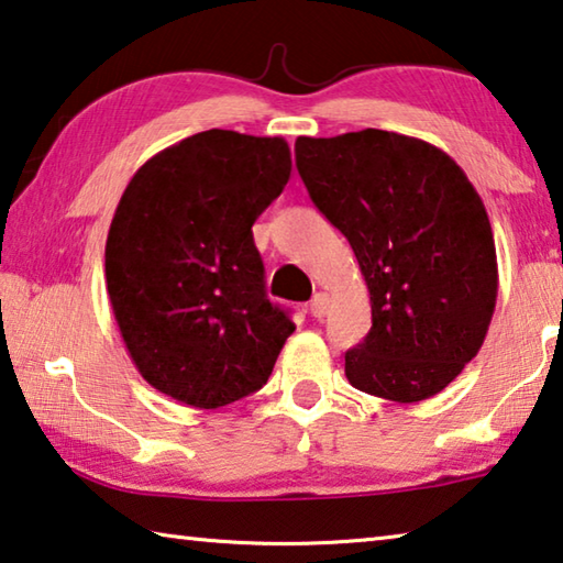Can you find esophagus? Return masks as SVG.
Returning a JSON list of instances; mask_svg holds the SVG:
<instances>
[{"mask_svg": "<svg viewBox=\"0 0 563 563\" xmlns=\"http://www.w3.org/2000/svg\"><path fill=\"white\" fill-rule=\"evenodd\" d=\"M309 313L313 319H323L329 313V294H317V297L311 299L309 303Z\"/></svg>", "mask_w": 563, "mask_h": 563, "instance_id": "1", "label": "esophagus"}]
</instances>
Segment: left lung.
I'll list each match as a JSON object with an SVG mask.
<instances>
[{
	"label": "left lung",
	"mask_w": 563,
	"mask_h": 563,
	"mask_svg": "<svg viewBox=\"0 0 563 563\" xmlns=\"http://www.w3.org/2000/svg\"><path fill=\"white\" fill-rule=\"evenodd\" d=\"M294 153L371 294L373 327L346 351L349 383L396 402L438 396L477 356L497 303L495 236L477 190L440 147L378 128L301 135Z\"/></svg>",
	"instance_id": "left-lung-1"
}]
</instances>
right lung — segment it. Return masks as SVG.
Listing matches in <instances>:
<instances>
[{
    "label": "right lung",
    "instance_id": "add662e5",
    "mask_svg": "<svg viewBox=\"0 0 563 563\" xmlns=\"http://www.w3.org/2000/svg\"><path fill=\"white\" fill-rule=\"evenodd\" d=\"M291 175L284 137L195 133L141 165L106 240V284L141 376L190 408L260 390L294 333L266 299L252 224Z\"/></svg>",
    "mask_w": 563,
    "mask_h": 563
}]
</instances>
